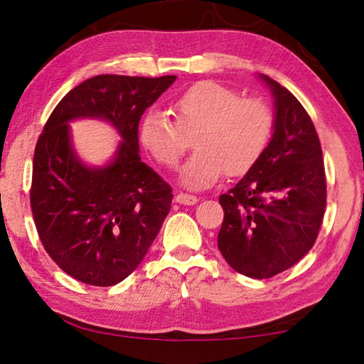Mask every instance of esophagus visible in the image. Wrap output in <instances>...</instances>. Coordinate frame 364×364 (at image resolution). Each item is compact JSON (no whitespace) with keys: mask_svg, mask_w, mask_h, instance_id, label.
<instances>
[{"mask_svg":"<svg viewBox=\"0 0 364 364\" xmlns=\"http://www.w3.org/2000/svg\"><path fill=\"white\" fill-rule=\"evenodd\" d=\"M176 202L181 203V205H196V203L198 202V197L191 196V193L178 192L176 196Z\"/></svg>","mask_w":364,"mask_h":364,"instance_id":"34e87169","label":"esophagus"}]
</instances>
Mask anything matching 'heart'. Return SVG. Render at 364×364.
I'll use <instances>...</instances> for the list:
<instances>
[{"label":"heart","mask_w":364,"mask_h":364,"mask_svg":"<svg viewBox=\"0 0 364 364\" xmlns=\"http://www.w3.org/2000/svg\"><path fill=\"white\" fill-rule=\"evenodd\" d=\"M177 122L157 107L139 121L141 146L166 167H173L186 151L183 132H196L197 151L178 171L187 188H207L223 173L242 176L255 166L270 142L273 114L262 99L240 97L235 89L215 81L187 87L173 102Z\"/></svg>","instance_id":"obj_1"}]
</instances>
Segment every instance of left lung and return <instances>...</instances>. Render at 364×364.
I'll return each instance as SVG.
<instances>
[{
    "mask_svg": "<svg viewBox=\"0 0 364 364\" xmlns=\"http://www.w3.org/2000/svg\"><path fill=\"white\" fill-rule=\"evenodd\" d=\"M258 79L273 97V134L258 162L218 198L223 222L218 250L250 278H270L310 252L326 207L318 134L293 94L268 76Z\"/></svg>",
    "mask_w": 364,
    "mask_h": 364,
    "instance_id": "1",
    "label": "left lung"
}]
</instances>
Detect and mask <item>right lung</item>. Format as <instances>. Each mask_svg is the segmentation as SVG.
Returning <instances> with one entry per match:
<instances>
[{
    "label": "right lung",
    "instance_id": "obj_1",
    "mask_svg": "<svg viewBox=\"0 0 364 364\" xmlns=\"http://www.w3.org/2000/svg\"><path fill=\"white\" fill-rule=\"evenodd\" d=\"M176 76L101 74L61 99L38 139L31 208L38 235L58 267L94 287L122 282L139 267L171 212L172 188L141 161L137 127ZM111 123L122 141L107 163L86 164L70 122Z\"/></svg>",
    "mask_w": 364,
    "mask_h": 364
}]
</instances>
